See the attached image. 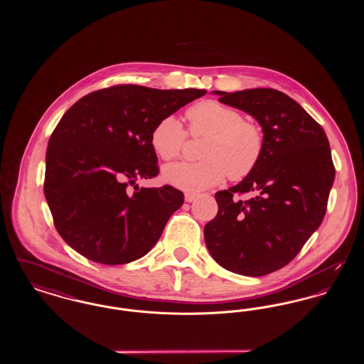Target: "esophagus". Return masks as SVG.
<instances>
[{
  "label": "esophagus",
  "instance_id": "obj_1",
  "mask_svg": "<svg viewBox=\"0 0 364 364\" xmlns=\"http://www.w3.org/2000/svg\"><path fill=\"white\" fill-rule=\"evenodd\" d=\"M195 198H196V195L195 193H186V202H193L195 200Z\"/></svg>",
  "mask_w": 364,
  "mask_h": 364
}]
</instances>
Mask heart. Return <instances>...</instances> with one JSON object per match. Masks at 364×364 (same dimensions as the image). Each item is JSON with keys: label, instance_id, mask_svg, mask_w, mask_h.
Masks as SVG:
<instances>
[{"label": "heart", "instance_id": "b5f03b06", "mask_svg": "<svg viewBox=\"0 0 364 364\" xmlns=\"http://www.w3.org/2000/svg\"><path fill=\"white\" fill-rule=\"evenodd\" d=\"M192 136L208 138L202 147L200 162H178L162 169V180L186 192H200L220 184L226 176L240 180L259 164L264 139L257 124L244 122L235 109L217 101H202L187 112ZM187 132L174 116L156 122L150 146L164 161L181 154Z\"/></svg>", "mask_w": 364, "mask_h": 364}]
</instances>
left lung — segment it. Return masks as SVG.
I'll return each mask as SVG.
<instances>
[{"label":"left lung","mask_w":364,"mask_h":364,"mask_svg":"<svg viewBox=\"0 0 364 364\" xmlns=\"http://www.w3.org/2000/svg\"><path fill=\"white\" fill-rule=\"evenodd\" d=\"M213 94L258 122L264 147L251 173L215 193L218 213L205 226V242L226 270L260 277L288 264L321 225L336 174L329 140L300 105L274 88ZM245 191L256 196L232 199Z\"/></svg>","instance_id":"8db88e82"}]
</instances>
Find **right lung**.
Instances as JSON below:
<instances>
[{
    "mask_svg": "<svg viewBox=\"0 0 364 364\" xmlns=\"http://www.w3.org/2000/svg\"><path fill=\"white\" fill-rule=\"evenodd\" d=\"M206 92L122 85L67 110L49 139L43 191L57 232L76 252L124 264L156 245L184 195L171 186L139 188L138 180L158 174L150 135L162 117Z\"/></svg>",
    "mask_w": 364,
    "mask_h": 364,
    "instance_id": "right-lung-1",
    "label": "right lung"
}]
</instances>
